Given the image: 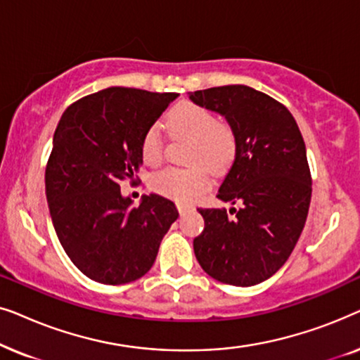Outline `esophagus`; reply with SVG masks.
I'll return each mask as SVG.
<instances>
[{"label": "esophagus", "instance_id": "esophagus-1", "mask_svg": "<svg viewBox=\"0 0 360 360\" xmlns=\"http://www.w3.org/2000/svg\"><path fill=\"white\" fill-rule=\"evenodd\" d=\"M191 208H193V206L186 205V203H181V201H179V203H176V210H179L180 213H186V211L191 210Z\"/></svg>", "mask_w": 360, "mask_h": 360}]
</instances>
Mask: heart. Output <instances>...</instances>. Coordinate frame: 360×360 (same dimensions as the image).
<instances>
[{"instance_id": "obj_1", "label": "heart", "mask_w": 360, "mask_h": 360, "mask_svg": "<svg viewBox=\"0 0 360 360\" xmlns=\"http://www.w3.org/2000/svg\"><path fill=\"white\" fill-rule=\"evenodd\" d=\"M172 134L191 139L186 162L191 167H169L152 175L150 188L175 201H193L210 186L211 174L221 175L233 165L238 154V136L228 122H219L208 108L195 103H180L167 116ZM141 157L147 165H157L164 157V142L157 126L146 131L141 142Z\"/></svg>"}]
</instances>
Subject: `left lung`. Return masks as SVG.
Segmentation results:
<instances>
[{
	"mask_svg": "<svg viewBox=\"0 0 360 360\" xmlns=\"http://www.w3.org/2000/svg\"><path fill=\"white\" fill-rule=\"evenodd\" d=\"M195 105L219 112L234 127L238 154L219 186L221 201L243 208H200L205 229L193 239L210 277L252 287L272 277L292 254L311 201L307 147L282 103L245 85L190 93Z\"/></svg>",
	"mask_w": 360,
	"mask_h": 360,
	"instance_id": "left-lung-1",
	"label": "left lung"
}]
</instances>
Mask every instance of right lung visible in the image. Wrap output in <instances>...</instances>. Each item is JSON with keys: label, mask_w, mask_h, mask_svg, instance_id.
Instances as JSON below:
<instances>
[{"label": "right lung", "mask_w": 360, "mask_h": 360, "mask_svg": "<svg viewBox=\"0 0 360 360\" xmlns=\"http://www.w3.org/2000/svg\"><path fill=\"white\" fill-rule=\"evenodd\" d=\"M176 96L111 86L75 101L58 121L46 169L49 211L63 250L98 283L149 272L179 218L174 201L155 193L132 208L120 186L134 184L142 137Z\"/></svg>", "instance_id": "1"}]
</instances>
